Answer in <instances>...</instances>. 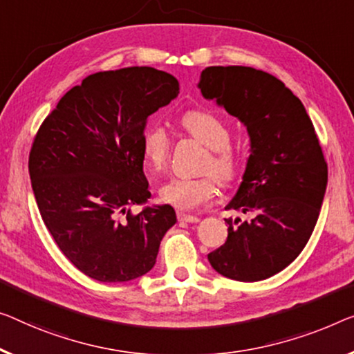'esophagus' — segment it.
<instances>
[{
  "label": "esophagus",
  "mask_w": 354,
  "mask_h": 354,
  "mask_svg": "<svg viewBox=\"0 0 354 354\" xmlns=\"http://www.w3.org/2000/svg\"><path fill=\"white\" fill-rule=\"evenodd\" d=\"M178 221H181V223H198V218L194 214H187V213H183V211H178Z\"/></svg>",
  "instance_id": "34e87169"
}]
</instances>
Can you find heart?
<instances>
[{
  "label": "heart",
  "instance_id": "1",
  "mask_svg": "<svg viewBox=\"0 0 354 354\" xmlns=\"http://www.w3.org/2000/svg\"><path fill=\"white\" fill-rule=\"evenodd\" d=\"M181 127L194 140L209 149L208 159L205 160V171H211L219 183L234 181L240 171V159L230 146L232 131L227 120L214 111L192 109L183 114ZM141 149L146 165L151 170L160 171L170 152V138L165 129L160 125L149 127L143 135ZM214 195L216 183L211 176L197 179L171 178L159 191L162 202L183 211L202 207L213 200Z\"/></svg>",
  "mask_w": 354,
  "mask_h": 354
}]
</instances>
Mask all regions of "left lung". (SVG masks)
Returning a JSON list of instances; mask_svg holds the SVG:
<instances>
[{"label": "left lung", "instance_id": "1", "mask_svg": "<svg viewBox=\"0 0 354 354\" xmlns=\"http://www.w3.org/2000/svg\"><path fill=\"white\" fill-rule=\"evenodd\" d=\"M200 92L246 127L251 154L225 209L227 240L208 254L211 267L236 281H261L286 268L312 236L328 186L315 127L304 104L275 76L250 66H208Z\"/></svg>", "mask_w": 354, "mask_h": 354}]
</instances>
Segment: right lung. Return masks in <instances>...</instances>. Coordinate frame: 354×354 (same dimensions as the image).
Returning a JSON list of instances; mask_svg holds the SVG:
<instances>
[{
    "label": "right lung",
    "mask_w": 354,
    "mask_h": 354,
    "mask_svg": "<svg viewBox=\"0 0 354 354\" xmlns=\"http://www.w3.org/2000/svg\"><path fill=\"white\" fill-rule=\"evenodd\" d=\"M179 93L175 76L151 66L100 71L63 95L31 146L28 170L41 218L66 259L103 283L154 267L175 225L170 205L151 197L143 171L147 118Z\"/></svg>",
    "instance_id": "obj_1"
}]
</instances>
